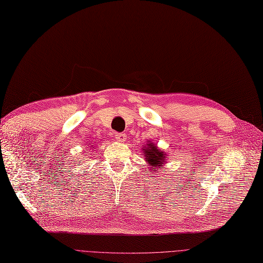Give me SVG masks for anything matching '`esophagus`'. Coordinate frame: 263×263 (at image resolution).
Here are the masks:
<instances>
[{
  "instance_id": "obj_1",
  "label": "esophagus",
  "mask_w": 263,
  "mask_h": 263,
  "mask_svg": "<svg viewBox=\"0 0 263 263\" xmlns=\"http://www.w3.org/2000/svg\"><path fill=\"white\" fill-rule=\"evenodd\" d=\"M115 138L118 142H123V141L126 140V135L123 134V133H119V134L115 135Z\"/></svg>"
}]
</instances>
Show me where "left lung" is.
<instances>
[{
  "mask_svg": "<svg viewBox=\"0 0 263 263\" xmlns=\"http://www.w3.org/2000/svg\"><path fill=\"white\" fill-rule=\"evenodd\" d=\"M142 154L145 155V160L149 165H151L153 171L160 169V166L163 165V163L166 161V158H168L162 149H159L157 145L151 141H148V144L142 148Z\"/></svg>",
  "mask_w": 263,
  "mask_h": 263,
  "instance_id": "left-lung-1",
  "label": "left lung"
}]
</instances>
